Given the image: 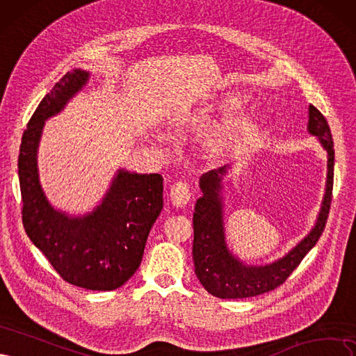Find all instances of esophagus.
<instances>
[{"mask_svg": "<svg viewBox=\"0 0 356 356\" xmlns=\"http://www.w3.org/2000/svg\"><path fill=\"white\" fill-rule=\"evenodd\" d=\"M170 198L171 202L177 207H181V205H185L189 200H191V185L188 181H176L171 185L170 189Z\"/></svg>", "mask_w": 356, "mask_h": 356, "instance_id": "esophagus-1", "label": "esophagus"}]
</instances>
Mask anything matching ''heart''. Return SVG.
Instances as JSON below:
<instances>
[{"instance_id": "heart-1", "label": "heart", "mask_w": 356, "mask_h": 356, "mask_svg": "<svg viewBox=\"0 0 356 356\" xmlns=\"http://www.w3.org/2000/svg\"><path fill=\"white\" fill-rule=\"evenodd\" d=\"M251 133V122L247 117L238 115L227 121L217 134V143L220 146H234Z\"/></svg>"}]
</instances>
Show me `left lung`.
I'll use <instances>...</instances> for the list:
<instances>
[{
    "label": "left lung",
    "mask_w": 356,
    "mask_h": 356,
    "mask_svg": "<svg viewBox=\"0 0 356 356\" xmlns=\"http://www.w3.org/2000/svg\"><path fill=\"white\" fill-rule=\"evenodd\" d=\"M307 130L318 136L328 154V175L325 197L321 207L318 222L312 232L293 248L284 259L268 266H245L238 261L225 244L220 176L225 168L205 173L200 186L202 197L195 204L193 213V245L192 256L195 273L202 286L219 299H245L272 291L282 285L293 270L300 265L303 257L312 250L323 235L328 219L332 198V177H334V143L325 117L314 105L309 106Z\"/></svg>",
    "instance_id": "8db88e82"
}]
</instances>
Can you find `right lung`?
<instances>
[{
  "label": "right lung",
  "instance_id": "right-lung-1",
  "mask_svg": "<svg viewBox=\"0 0 356 356\" xmlns=\"http://www.w3.org/2000/svg\"><path fill=\"white\" fill-rule=\"evenodd\" d=\"M87 78L81 70L62 76L41 100L22 136L17 161L22 222L62 280L86 290L111 291L140 266L149 231L163 210V177L120 171L99 207L75 219L56 211L45 200L37 170L44 121L59 112Z\"/></svg>",
  "mask_w": 356,
  "mask_h": 356
}]
</instances>
